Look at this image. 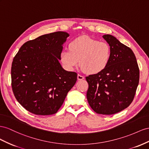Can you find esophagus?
I'll list each match as a JSON object with an SVG mask.
<instances>
[{"label":"esophagus","mask_w":149,"mask_h":149,"mask_svg":"<svg viewBox=\"0 0 149 149\" xmlns=\"http://www.w3.org/2000/svg\"><path fill=\"white\" fill-rule=\"evenodd\" d=\"M85 78H84V76H82V75H80V74H78L77 75V79L79 80H83V79H84Z\"/></svg>","instance_id":"esophagus-1"}]
</instances>
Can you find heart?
I'll list each match as a JSON object with an SVG mask.
<instances>
[{
  "label": "heart",
  "mask_w": 149,
  "mask_h": 149,
  "mask_svg": "<svg viewBox=\"0 0 149 149\" xmlns=\"http://www.w3.org/2000/svg\"><path fill=\"white\" fill-rule=\"evenodd\" d=\"M69 50H63L61 59L67 69H73L77 65L88 74H96L107 67L111 57L110 45L104 42L82 36L72 41Z\"/></svg>",
  "instance_id": "b5f03b06"
}]
</instances>
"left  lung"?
<instances>
[{"label": "left lung", "instance_id": "8db88e82", "mask_svg": "<svg viewBox=\"0 0 149 149\" xmlns=\"http://www.w3.org/2000/svg\"><path fill=\"white\" fill-rule=\"evenodd\" d=\"M111 49L107 67L86 77L87 99L99 114L112 115L132 102L139 82V68L133 51L111 35L103 36Z\"/></svg>", "mask_w": 149, "mask_h": 149}]
</instances>
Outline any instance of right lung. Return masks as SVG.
Listing matches in <instances>:
<instances>
[{"mask_svg": "<svg viewBox=\"0 0 149 149\" xmlns=\"http://www.w3.org/2000/svg\"><path fill=\"white\" fill-rule=\"evenodd\" d=\"M69 36L60 31L41 36L25 42L15 56L12 91L29 112L39 116L57 113L77 81V73L65 70L58 62Z\"/></svg>", "mask_w": 149, "mask_h": 149, "instance_id": "add662e5", "label": "right lung"}]
</instances>
